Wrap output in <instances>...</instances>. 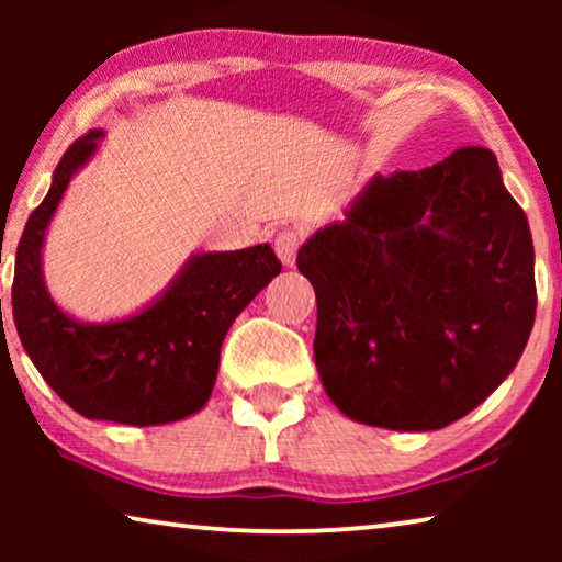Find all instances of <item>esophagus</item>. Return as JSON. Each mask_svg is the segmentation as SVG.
<instances>
[{
  "label": "esophagus",
  "instance_id": "34e87169",
  "mask_svg": "<svg viewBox=\"0 0 562 562\" xmlns=\"http://www.w3.org/2000/svg\"><path fill=\"white\" fill-rule=\"evenodd\" d=\"M299 245H302V235L296 233V229H281L279 235H276V256L281 258L283 266H294L296 263V250Z\"/></svg>",
  "mask_w": 562,
  "mask_h": 562
}]
</instances>
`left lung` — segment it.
<instances>
[{"instance_id":"1","label":"left lung","mask_w":562,"mask_h":562,"mask_svg":"<svg viewBox=\"0 0 562 562\" xmlns=\"http://www.w3.org/2000/svg\"><path fill=\"white\" fill-rule=\"evenodd\" d=\"M296 266L317 294L322 386L371 427L429 432L465 417L535 325L532 233L486 148L375 173Z\"/></svg>"}]
</instances>
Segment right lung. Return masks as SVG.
Wrapping results in <instances>:
<instances>
[{
	"mask_svg": "<svg viewBox=\"0 0 562 562\" xmlns=\"http://www.w3.org/2000/svg\"><path fill=\"white\" fill-rule=\"evenodd\" d=\"M102 137V130H91L64 153L48 194L30 214L14 258V327L45 383L81 417L168 425L206 404L227 329L281 273V260L268 243L194 252L164 294L133 317L99 325L68 317L43 279L45 229Z\"/></svg>",
	"mask_w": 562,
	"mask_h": 562,
	"instance_id": "obj_1",
	"label": "right lung"
}]
</instances>
